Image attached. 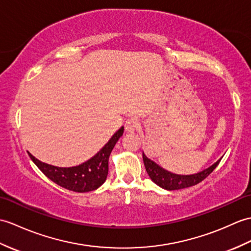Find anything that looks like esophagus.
Returning <instances> with one entry per match:
<instances>
[{"mask_svg":"<svg viewBox=\"0 0 251 251\" xmlns=\"http://www.w3.org/2000/svg\"><path fill=\"white\" fill-rule=\"evenodd\" d=\"M139 122L135 119H130L126 121L125 123V130L127 132H135L137 130V128L139 127Z\"/></svg>","mask_w":251,"mask_h":251,"instance_id":"34e87169","label":"esophagus"}]
</instances>
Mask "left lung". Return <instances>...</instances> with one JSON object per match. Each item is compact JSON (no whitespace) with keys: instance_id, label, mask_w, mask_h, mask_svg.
<instances>
[{"instance_id":"obj_1","label":"left lung","mask_w":251,"mask_h":251,"mask_svg":"<svg viewBox=\"0 0 251 251\" xmlns=\"http://www.w3.org/2000/svg\"><path fill=\"white\" fill-rule=\"evenodd\" d=\"M143 156V162L145 169H147V172L149 176L153 182L158 185L159 187L167 189V190H178L183 188L190 187V186H195L202 182L203 179L207 177L209 174L213 172L215 168L218 166L220 162V159L215 162L214 165L208 167L205 170L201 172H198L196 174H190V176H180V174L171 173L164 168H161L154 162L153 160L149 159L145 154H142Z\"/></svg>"}]
</instances>
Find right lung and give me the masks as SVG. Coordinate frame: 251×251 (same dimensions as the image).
I'll list each match as a JSON object with an SVG mask.
<instances>
[{
	"mask_svg": "<svg viewBox=\"0 0 251 251\" xmlns=\"http://www.w3.org/2000/svg\"><path fill=\"white\" fill-rule=\"evenodd\" d=\"M123 132L124 127H121L95 156L75 167H54L36 159L32 154H28V156L47 177L61 187L75 192L92 191L106 182L109 170V156L115 143L123 136Z\"/></svg>",
	"mask_w": 251,
	"mask_h": 251,
	"instance_id": "obj_1",
	"label": "right lung"
}]
</instances>
